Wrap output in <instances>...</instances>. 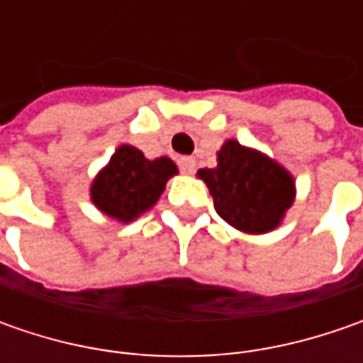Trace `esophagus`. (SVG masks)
Here are the masks:
<instances>
[{
    "mask_svg": "<svg viewBox=\"0 0 363 363\" xmlns=\"http://www.w3.org/2000/svg\"><path fill=\"white\" fill-rule=\"evenodd\" d=\"M179 169H182L184 174L191 175L196 172V160H194V157H182V160H179Z\"/></svg>",
    "mask_w": 363,
    "mask_h": 363,
    "instance_id": "34e87169",
    "label": "esophagus"
}]
</instances>
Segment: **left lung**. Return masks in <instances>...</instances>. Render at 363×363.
Wrapping results in <instances>:
<instances>
[{
  "mask_svg": "<svg viewBox=\"0 0 363 363\" xmlns=\"http://www.w3.org/2000/svg\"><path fill=\"white\" fill-rule=\"evenodd\" d=\"M208 186L218 216L244 234H267L281 226L295 202V177L262 151L224 141L218 165L198 169Z\"/></svg>",
  "mask_w": 363,
  "mask_h": 363,
  "instance_id": "obj_1",
  "label": "left lung"
}]
</instances>
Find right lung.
Masks as SVG:
<instances>
[{"mask_svg":"<svg viewBox=\"0 0 363 363\" xmlns=\"http://www.w3.org/2000/svg\"><path fill=\"white\" fill-rule=\"evenodd\" d=\"M175 174L169 157L147 160L137 147L121 145L92 179L91 202L105 216L129 224L157 203Z\"/></svg>","mask_w":363,"mask_h":363,"instance_id":"right-lung-1","label":"right lung"}]
</instances>
